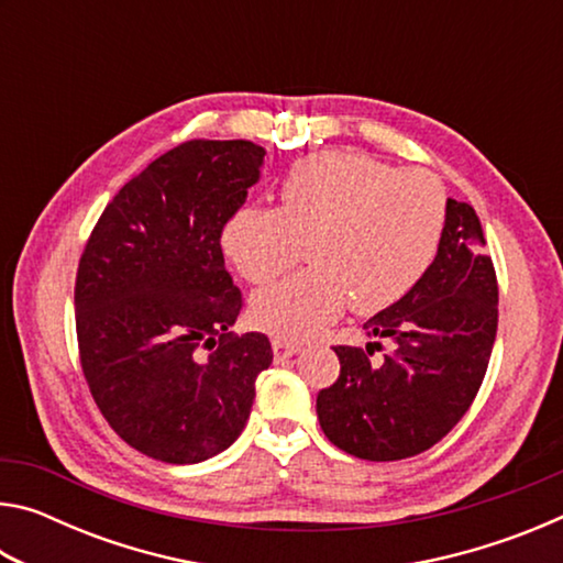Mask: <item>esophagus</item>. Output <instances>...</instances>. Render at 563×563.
<instances>
[{"mask_svg": "<svg viewBox=\"0 0 563 563\" xmlns=\"http://www.w3.org/2000/svg\"><path fill=\"white\" fill-rule=\"evenodd\" d=\"M271 345H273V357H275V362H283V360H288V357L298 355V352H300L298 342L285 340V338H273Z\"/></svg>", "mask_w": 563, "mask_h": 563, "instance_id": "1", "label": "esophagus"}]
</instances>
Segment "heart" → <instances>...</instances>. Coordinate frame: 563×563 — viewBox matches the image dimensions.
<instances>
[{
  "label": "heart",
  "mask_w": 563,
  "mask_h": 563,
  "mask_svg": "<svg viewBox=\"0 0 563 563\" xmlns=\"http://www.w3.org/2000/svg\"><path fill=\"white\" fill-rule=\"evenodd\" d=\"M446 190L424 168L367 154L292 164L280 206H245L223 228V251L245 280L271 283L300 261L312 268L255 292L251 318L278 338H312L352 305L373 316L402 300L440 251Z\"/></svg>",
  "instance_id": "heart-1"
}]
</instances>
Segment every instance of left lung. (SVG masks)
<instances>
[{
  "label": "left lung",
  "instance_id": "left-lung-1",
  "mask_svg": "<svg viewBox=\"0 0 563 563\" xmlns=\"http://www.w3.org/2000/svg\"><path fill=\"white\" fill-rule=\"evenodd\" d=\"M470 203L446 201L440 251L412 290L365 322L367 347L338 345L340 375L318 393L328 440L357 460L395 462L430 450L472 407L499 322V285ZM383 363L368 360L382 340Z\"/></svg>",
  "mask_w": 563,
  "mask_h": 563
}]
</instances>
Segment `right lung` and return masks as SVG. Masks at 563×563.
<instances>
[{"label":"right lung","mask_w":563,"mask_h":563,"mask_svg":"<svg viewBox=\"0 0 563 563\" xmlns=\"http://www.w3.org/2000/svg\"><path fill=\"white\" fill-rule=\"evenodd\" d=\"M263 156L253 141H184L111 198L84 245L74 285L84 379L111 430L158 462L228 450L273 362L261 332H228L243 292L221 247Z\"/></svg>","instance_id":"1"}]
</instances>
